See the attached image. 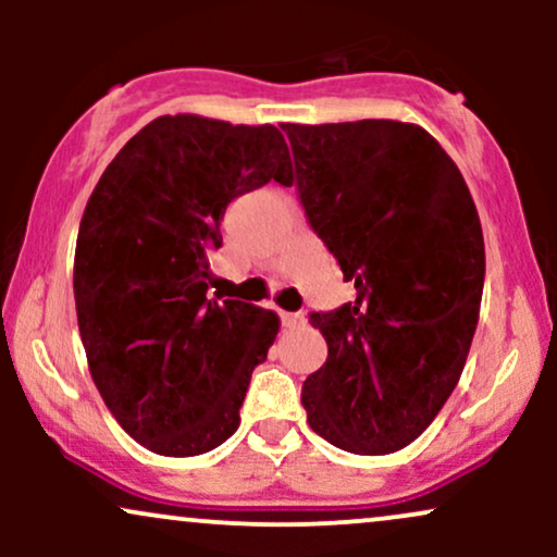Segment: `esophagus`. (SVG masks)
<instances>
[{"mask_svg": "<svg viewBox=\"0 0 557 557\" xmlns=\"http://www.w3.org/2000/svg\"><path fill=\"white\" fill-rule=\"evenodd\" d=\"M280 322H283V327L287 330H296L300 324H306V317L300 314V311H280Z\"/></svg>", "mask_w": 557, "mask_h": 557, "instance_id": "34e87169", "label": "esophagus"}]
</instances>
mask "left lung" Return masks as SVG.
<instances>
[{"mask_svg": "<svg viewBox=\"0 0 557 557\" xmlns=\"http://www.w3.org/2000/svg\"><path fill=\"white\" fill-rule=\"evenodd\" d=\"M309 225L356 287L314 311L327 361L304 382L309 426L341 450L387 456L432 424L479 322L484 238L461 170L398 120L280 125Z\"/></svg>", "mask_w": 557, "mask_h": 557, "instance_id": "left-lung-1", "label": "left lung"}]
</instances>
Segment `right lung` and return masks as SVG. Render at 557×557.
<instances>
[{
	"instance_id": "1",
	"label": "right lung",
	"mask_w": 557,
	"mask_h": 557,
	"mask_svg": "<svg viewBox=\"0 0 557 557\" xmlns=\"http://www.w3.org/2000/svg\"><path fill=\"white\" fill-rule=\"evenodd\" d=\"M290 175L274 125L162 114L96 183L75 243L81 341L112 417L151 453L201 456L238 430L280 319L207 298V257L233 198Z\"/></svg>"
}]
</instances>
